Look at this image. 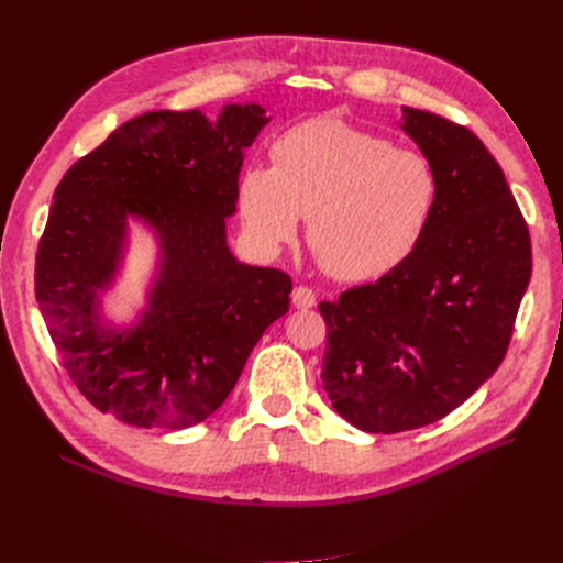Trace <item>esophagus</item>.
<instances>
[{
    "label": "esophagus",
    "instance_id": "34e87169",
    "mask_svg": "<svg viewBox=\"0 0 563 563\" xmlns=\"http://www.w3.org/2000/svg\"><path fill=\"white\" fill-rule=\"evenodd\" d=\"M294 305L298 310H310V308H314L317 305V294L312 291V288H308V286H296L294 288Z\"/></svg>",
    "mask_w": 563,
    "mask_h": 563
}]
</instances>
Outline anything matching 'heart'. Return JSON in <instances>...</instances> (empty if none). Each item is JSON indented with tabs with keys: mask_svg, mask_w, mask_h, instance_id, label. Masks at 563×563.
Returning <instances> with one entry per match:
<instances>
[{
	"mask_svg": "<svg viewBox=\"0 0 563 563\" xmlns=\"http://www.w3.org/2000/svg\"><path fill=\"white\" fill-rule=\"evenodd\" d=\"M441 197L434 162L380 133L317 117L272 143V166L236 180V209L253 242L277 251L308 218L319 265L340 282H373L422 244Z\"/></svg>",
	"mask_w": 563,
	"mask_h": 563,
	"instance_id": "1",
	"label": "heart"
}]
</instances>
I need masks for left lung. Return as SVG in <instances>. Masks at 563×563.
Instances as JSON below:
<instances>
[{
    "mask_svg": "<svg viewBox=\"0 0 563 563\" xmlns=\"http://www.w3.org/2000/svg\"><path fill=\"white\" fill-rule=\"evenodd\" d=\"M401 112L441 178L432 225L399 269L319 302L323 389L373 434L441 420L496 373L533 263L526 220L486 145L439 114Z\"/></svg>",
    "mask_w": 563,
    "mask_h": 563,
    "instance_id": "left-lung-1",
    "label": "left lung"
}]
</instances>
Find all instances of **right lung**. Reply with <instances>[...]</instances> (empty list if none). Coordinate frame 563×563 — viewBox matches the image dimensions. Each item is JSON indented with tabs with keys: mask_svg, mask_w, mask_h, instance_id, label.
<instances>
[{
	"mask_svg": "<svg viewBox=\"0 0 563 563\" xmlns=\"http://www.w3.org/2000/svg\"><path fill=\"white\" fill-rule=\"evenodd\" d=\"M267 122L255 103H230L216 122L199 110L145 112L58 183L35 294L67 373L98 411L135 428H192L288 312L291 277L240 263L225 234L244 150ZM129 219L156 232L161 258L146 310L114 328L99 296L121 266Z\"/></svg>",
	"mask_w": 563,
	"mask_h": 563,
	"instance_id": "add662e5",
	"label": "right lung"
}]
</instances>
